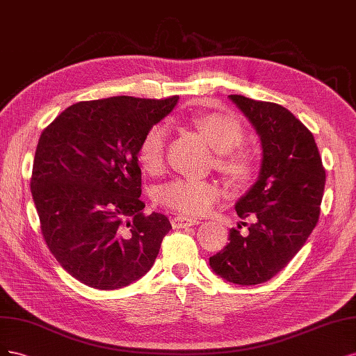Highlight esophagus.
I'll return each instance as SVG.
<instances>
[{
	"mask_svg": "<svg viewBox=\"0 0 356 356\" xmlns=\"http://www.w3.org/2000/svg\"><path fill=\"white\" fill-rule=\"evenodd\" d=\"M198 223H200L198 219H193V217H186V216H177L173 220H171V225H173L175 229L189 227V226H195Z\"/></svg>",
	"mask_w": 356,
	"mask_h": 356,
	"instance_id": "34e87169",
	"label": "esophagus"
}]
</instances>
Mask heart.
<instances>
[{"instance_id": "b5f03b06", "label": "heart", "mask_w": 356, "mask_h": 356, "mask_svg": "<svg viewBox=\"0 0 356 356\" xmlns=\"http://www.w3.org/2000/svg\"><path fill=\"white\" fill-rule=\"evenodd\" d=\"M213 151L216 167L235 185H243L253 176V158L243 147L244 127L238 118L223 112H200L188 118ZM168 131L158 124L149 129L137 147V159L149 175H156L164 167V154ZM220 195L219 186L207 180L177 179L161 186L156 193L158 202L180 214L198 216L207 213Z\"/></svg>"}]
</instances>
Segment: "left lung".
Segmentation results:
<instances>
[{
    "label": "left lung",
    "mask_w": 356,
    "mask_h": 356,
    "mask_svg": "<svg viewBox=\"0 0 356 356\" xmlns=\"http://www.w3.org/2000/svg\"><path fill=\"white\" fill-rule=\"evenodd\" d=\"M229 99L254 127L263 158L256 183L235 204L241 219H253L248 235L231 229L210 266L225 281L256 285L289 265L314 231L325 170L314 134L289 109L239 95Z\"/></svg>",
    "instance_id": "8db88e82"
}]
</instances>
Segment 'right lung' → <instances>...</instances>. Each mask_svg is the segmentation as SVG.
<instances>
[{
  "label": "right lung",
  "instance_id": "obj_1",
  "mask_svg": "<svg viewBox=\"0 0 356 356\" xmlns=\"http://www.w3.org/2000/svg\"><path fill=\"white\" fill-rule=\"evenodd\" d=\"M177 100L79 102L42 131L32 198L51 254L79 282L118 290L152 268L171 225L161 213L142 211L137 147Z\"/></svg>",
  "mask_w": 356,
  "mask_h": 356
}]
</instances>
